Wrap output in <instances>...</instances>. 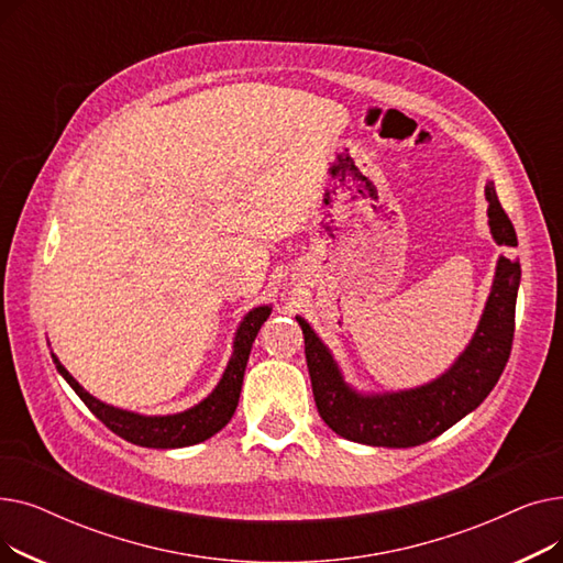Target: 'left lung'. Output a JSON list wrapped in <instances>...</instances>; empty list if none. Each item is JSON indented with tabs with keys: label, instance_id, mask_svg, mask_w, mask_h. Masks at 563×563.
Segmentation results:
<instances>
[{
	"label": "left lung",
	"instance_id": "left-lung-1",
	"mask_svg": "<svg viewBox=\"0 0 563 563\" xmlns=\"http://www.w3.org/2000/svg\"><path fill=\"white\" fill-rule=\"evenodd\" d=\"M486 198L495 242L518 246L514 223L497 200L493 183L486 185ZM518 285L520 262L499 257L482 323L456 365L429 386L383 397L353 393L342 380L329 349L321 344L306 319L297 317L303 329L306 363L321 420L338 435L372 448H416L448 431L490 395L509 363Z\"/></svg>",
	"mask_w": 563,
	"mask_h": 563
}]
</instances>
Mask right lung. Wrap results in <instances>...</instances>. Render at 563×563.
Listing matches in <instances>:
<instances>
[{
	"instance_id": "1",
	"label": "right lung",
	"mask_w": 563,
	"mask_h": 563,
	"mask_svg": "<svg viewBox=\"0 0 563 563\" xmlns=\"http://www.w3.org/2000/svg\"><path fill=\"white\" fill-rule=\"evenodd\" d=\"M269 314H272V308L262 306L244 317L242 327H240V331H236V338H234V353L230 358V365H228L221 383L217 386V390L205 401H200L198 406H194L185 412H177V416L143 418V416H136V412L107 406V404L98 401L96 397L88 395L79 386V383L68 374V369L64 365H58L56 358H54V363H56V369L62 372V376L70 383V388L88 406V410H91L93 416L115 435H121L123 440H128V442H132V445H139V448H153V450L189 448V445H196V442L212 438L234 416V408H236V401H240L242 383H244V369H246V363L251 356V346L255 342L260 327Z\"/></svg>"
}]
</instances>
